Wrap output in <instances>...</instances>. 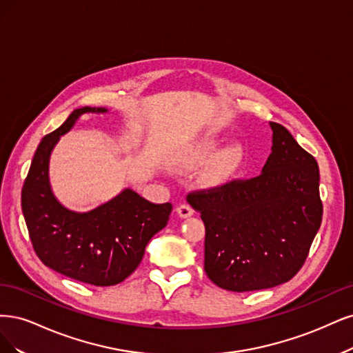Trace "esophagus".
Listing matches in <instances>:
<instances>
[{
    "label": "esophagus",
    "mask_w": 353,
    "mask_h": 353,
    "mask_svg": "<svg viewBox=\"0 0 353 353\" xmlns=\"http://www.w3.org/2000/svg\"><path fill=\"white\" fill-rule=\"evenodd\" d=\"M193 212H195V211H193V208L189 205V203H180V205L177 207V214L180 215L181 219L190 217Z\"/></svg>",
    "instance_id": "34e87169"
}]
</instances>
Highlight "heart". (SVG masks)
I'll list each match as a JSON object with an SVG mask.
<instances>
[{
	"label": "heart",
	"instance_id": "heart-1",
	"mask_svg": "<svg viewBox=\"0 0 353 353\" xmlns=\"http://www.w3.org/2000/svg\"><path fill=\"white\" fill-rule=\"evenodd\" d=\"M220 145V138H207L199 142L190 155V161H203L212 157ZM243 160V148L241 143H230L221 150L210 168V176L214 180L224 179L232 174Z\"/></svg>",
	"mask_w": 353,
	"mask_h": 353
}]
</instances>
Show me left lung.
I'll list each match as a JSON object with an SVG mask.
<instances>
[{
	"label": "left lung",
	"mask_w": 353,
	"mask_h": 353,
	"mask_svg": "<svg viewBox=\"0 0 353 353\" xmlns=\"http://www.w3.org/2000/svg\"><path fill=\"white\" fill-rule=\"evenodd\" d=\"M263 173L193 190L205 224L203 270L232 292L270 289L298 274L323 220L315 158L279 123Z\"/></svg>",
	"instance_id": "obj_1"
}]
</instances>
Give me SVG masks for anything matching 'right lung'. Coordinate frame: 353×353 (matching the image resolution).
Returning <instances> with one entry per match:
<instances>
[{"instance_id": "1", "label": "right lung", "mask_w": 353, "mask_h": 353, "mask_svg": "<svg viewBox=\"0 0 353 353\" xmlns=\"http://www.w3.org/2000/svg\"><path fill=\"white\" fill-rule=\"evenodd\" d=\"M105 111L77 108L59 129L45 134L21 189V210L39 259L65 277L94 286H114L128 279L173 210L170 202L152 203L132 189L89 212L69 211L55 199L48 180L54 145L82 114Z\"/></svg>"}]
</instances>
